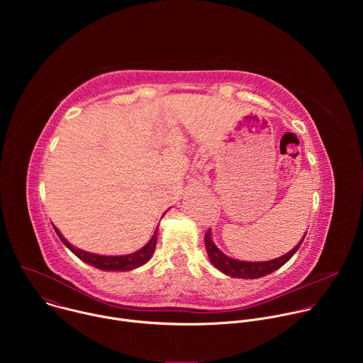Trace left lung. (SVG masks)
I'll use <instances>...</instances> for the list:
<instances>
[{"label": "left lung", "mask_w": 363, "mask_h": 363, "mask_svg": "<svg viewBox=\"0 0 363 363\" xmlns=\"http://www.w3.org/2000/svg\"><path fill=\"white\" fill-rule=\"evenodd\" d=\"M306 237V234H304ZM304 237L301 238V241L287 254L274 258V260L270 262H260V263H250V262H238L234 260V258H230L228 255H225L213 241L211 237V231L208 230L205 233V247H206V252H208L210 262L214 264V267H217L220 272H223L227 276L231 277H238V279H258V277H264L276 270H279L281 266H284L290 258L294 255V252L298 250V247L301 245Z\"/></svg>", "instance_id": "obj_1"}]
</instances>
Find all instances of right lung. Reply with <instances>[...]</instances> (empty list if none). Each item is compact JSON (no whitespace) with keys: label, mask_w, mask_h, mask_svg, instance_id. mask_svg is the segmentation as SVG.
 I'll return each instance as SVG.
<instances>
[{"label":"right lung","mask_w":363,"mask_h":363,"mask_svg":"<svg viewBox=\"0 0 363 363\" xmlns=\"http://www.w3.org/2000/svg\"><path fill=\"white\" fill-rule=\"evenodd\" d=\"M55 231L57 233L59 238L63 241V244L73 252L76 254L80 260H83L84 263L105 270V272H129L133 270L142 264H145L149 258L152 257L155 247H157V238H158V227L155 230L152 238L147 241L146 245H143L140 250L132 252V254H126V255H99V254H93V252H87L83 251L80 248L73 247L63 235L62 233L55 227Z\"/></svg>","instance_id":"right-lung-1"}]
</instances>
